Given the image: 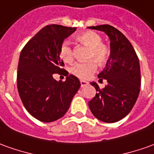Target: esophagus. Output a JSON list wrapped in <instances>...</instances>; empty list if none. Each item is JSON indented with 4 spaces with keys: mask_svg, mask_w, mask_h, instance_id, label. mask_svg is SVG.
Masks as SVG:
<instances>
[{
    "mask_svg": "<svg viewBox=\"0 0 154 154\" xmlns=\"http://www.w3.org/2000/svg\"><path fill=\"white\" fill-rule=\"evenodd\" d=\"M80 84H81V87H82V88H83V87H85V86H87V85L88 84V82H86V81L81 80Z\"/></svg>",
    "mask_w": 154,
    "mask_h": 154,
    "instance_id": "34e87169",
    "label": "esophagus"
}]
</instances>
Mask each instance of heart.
Here are the masks:
<instances>
[{"label": "heart", "mask_w": 154, "mask_h": 154, "mask_svg": "<svg viewBox=\"0 0 154 154\" xmlns=\"http://www.w3.org/2000/svg\"><path fill=\"white\" fill-rule=\"evenodd\" d=\"M78 42L89 48L88 62H76L70 67V72L80 79H87L97 68L96 62L99 66L105 65L110 57V47L102 42V36L97 32L87 31L82 32L76 37ZM58 54L63 62H71L73 60V49L69 42H63L59 47Z\"/></svg>", "instance_id": "heart-1"}]
</instances>
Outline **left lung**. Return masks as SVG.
Here are the masks:
<instances>
[{
	"instance_id": "left-lung-1",
	"label": "left lung",
	"mask_w": 154,
	"mask_h": 154,
	"mask_svg": "<svg viewBox=\"0 0 154 154\" xmlns=\"http://www.w3.org/2000/svg\"><path fill=\"white\" fill-rule=\"evenodd\" d=\"M88 28L104 32L111 42L110 57L104 70L98 74L100 80L106 79L107 84L100 89L96 82H90L97 93L88 106L101 121L118 122L129 113L140 92L139 60L132 44L118 29L110 25Z\"/></svg>"
}]
</instances>
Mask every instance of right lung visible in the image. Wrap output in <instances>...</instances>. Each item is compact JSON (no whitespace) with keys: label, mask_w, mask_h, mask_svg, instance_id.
Here are the masks:
<instances>
[{"label":"right lung","mask_w":154,"mask_h":154,"mask_svg":"<svg viewBox=\"0 0 154 154\" xmlns=\"http://www.w3.org/2000/svg\"><path fill=\"white\" fill-rule=\"evenodd\" d=\"M77 30L61 25L42 29L21 50L18 62L17 89L24 107L41 122H51L63 117L80 88V82L68 75L58 50L63 41ZM67 74L65 82L53 78L54 73Z\"/></svg>","instance_id":"1"}]
</instances>
